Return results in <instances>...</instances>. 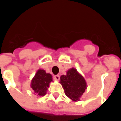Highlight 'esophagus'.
Listing matches in <instances>:
<instances>
[{"label": "esophagus", "mask_w": 121, "mask_h": 121, "mask_svg": "<svg viewBox=\"0 0 121 121\" xmlns=\"http://www.w3.org/2000/svg\"><path fill=\"white\" fill-rule=\"evenodd\" d=\"M54 78L55 80H57V81H58V80L60 79V75H54Z\"/></svg>", "instance_id": "esophagus-1"}]
</instances>
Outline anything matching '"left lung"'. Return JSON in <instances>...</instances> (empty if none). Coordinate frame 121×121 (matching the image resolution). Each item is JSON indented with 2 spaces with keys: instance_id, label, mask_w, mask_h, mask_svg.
<instances>
[{
  "instance_id": "left-lung-1",
  "label": "left lung",
  "mask_w": 121,
  "mask_h": 121,
  "mask_svg": "<svg viewBox=\"0 0 121 121\" xmlns=\"http://www.w3.org/2000/svg\"><path fill=\"white\" fill-rule=\"evenodd\" d=\"M60 83L64 89L65 94L71 100L77 101L87 89L84 78L75 68L69 69L65 75L60 77Z\"/></svg>"
}]
</instances>
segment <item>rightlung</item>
<instances>
[{"label":"right lung","instance_id":"right-lung-1","mask_svg":"<svg viewBox=\"0 0 121 121\" xmlns=\"http://www.w3.org/2000/svg\"><path fill=\"white\" fill-rule=\"evenodd\" d=\"M52 81V75L46 73L43 69H39L32 80L31 87L37 95L43 96L46 94L49 84Z\"/></svg>","mask_w":121,"mask_h":121}]
</instances>
